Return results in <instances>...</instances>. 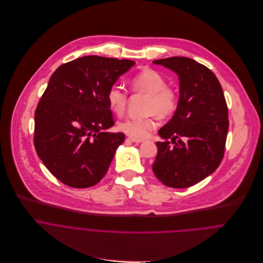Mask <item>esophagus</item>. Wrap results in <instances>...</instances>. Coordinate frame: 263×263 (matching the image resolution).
Returning a JSON list of instances; mask_svg holds the SVG:
<instances>
[{"label":"esophagus","mask_w":263,"mask_h":263,"mask_svg":"<svg viewBox=\"0 0 263 263\" xmlns=\"http://www.w3.org/2000/svg\"><path fill=\"white\" fill-rule=\"evenodd\" d=\"M129 140L133 142V143H142V142H144V140L143 139H134V138H129Z\"/></svg>","instance_id":"1"}]
</instances>
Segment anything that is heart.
Masks as SVG:
<instances>
[{
  "label": "heart",
  "mask_w": 263,
  "mask_h": 263,
  "mask_svg": "<svg viewBox=\"0 0 263 263\" xmlns=\"http://www.w3.org/2000/svg\"><path fill=\"white\" fill-rule=\"evenodd\" d=\"M130 88L136 93L146 95L142 118H126L117 123V128L134 139L145 138L156 125V118L172 116L177 110L179 97L177 91L167 85V80L160 72L146 68L130 81ZM107 100L111 111L122 115L127 106V92L119 86H112L107 93Z\"/></svg>",
  "instance_id": "b5f03b06"
}]
</instances>
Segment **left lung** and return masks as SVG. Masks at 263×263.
<instances>
[{"mask_svg": "<svg viewBox=\"0 0 263 263\" xmlns=\"http://www.w3.org/2000/svg\"><path fill=\"white\" fill-rule=\"evenodd\" d=\"M153 63L177 73L179 102L159 130L165 141L156 142L152 171L165 185L185 189L215 172L223 160L229 127L226 99L215 73L193 59L171 57Z\"/></svg>", "mask_w": 263, "mask_h": 263, "instance_id": "1", "label": "left lung"}]
</instances>
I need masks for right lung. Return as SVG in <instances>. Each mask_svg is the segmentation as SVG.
<instances>
[{"label": "right lung", "mask_w": 263, "mask_h": 263, "mask_svg": "<svg viewBox=\"0 0 263 263\" xmlns=\"http://www.w3.org/2000/svg\"><path fill=\"white\" fill-rule=\"evenodd\" d=\"M135 65L130 60L85 56L52 73L35 111L34 146L49 172L64 184L85 189L106 175L123 133L115 123L107 93Z\"/></svg>", "instance_id": "add662e5"}]
</instances>
